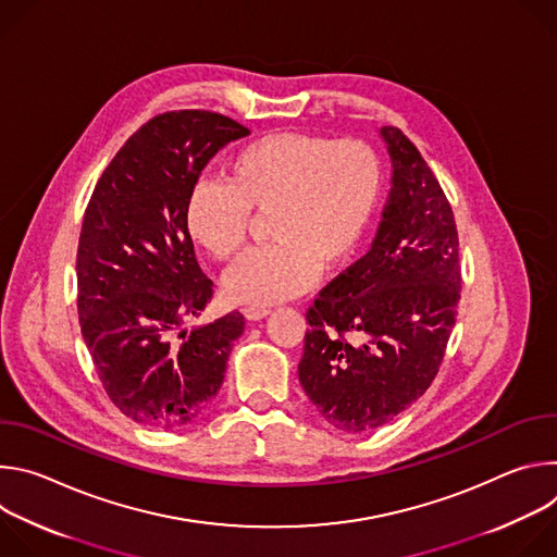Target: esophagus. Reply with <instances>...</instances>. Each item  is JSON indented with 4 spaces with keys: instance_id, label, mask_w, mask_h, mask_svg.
Here are the masks:
<instances>
[{
    "instance_id": "esophagus-1",
    "label": "esophagus",
    "mask_w": 557,
    "mask_h": 557,
    "mask_svg": "<svg viewBox=\"0 0 557 557\" xmlns=\"http://www.w3.org/2000/svg\"><path fill=\"white\" fill-rule=\"evenodd\" d=\"M269 314H271L269 308H256V306L245 308V317H247L249 322H260V320H264V317H269Z\"/></svg>"
}]
</instances>
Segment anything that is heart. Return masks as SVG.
<instances>
[{"label": "heart", "mask_w": 557, "mask_h": 557, "mask_svg": "<svg viewBox=\"0 0 557 557\" xmlns=\"http://www.w3.org/2000/svg\"><path fill=\"white\" fill-rule=\"evenodd\" d=\"M224 181L191 189L185 228L202 251L228 262L247 243L251 213H267L273 245L226 273L224 295L271 306L301 295L322 269L335 271L357 253L379 207L383 172L363 140L277 132L237 149Z\"/></svg>", "instance_id": "heart-1"}]
</instances>
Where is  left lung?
Returning <instances> with one entry per match:
<instances>
[{
	"instance_id": "left-lung-1",
	"label": "left lung",
	"mask_w": 557,
	"mask_h": 557,
	"mask_svg": "<svg viewBox=\"0 0 557 557\" xmlns=\"http://www.w3.org/2000/svg\"><path fill=\"white\" fill-rule=\"evenodd\" d=\"M392 189L372 249L308 308L299 381L344 432H372L432 385L460 299L451 207L399 127H381Z\"/></svg>"
}]
</instances>
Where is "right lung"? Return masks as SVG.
<instances>
[{"label": "right lung", "mask_w": 557, "mask_h": 557, "mask_svg": "<svg viewBox=\"0 0 557 557\" xmlns=\"http://www.w3.org/2000/svg\"><path fill=\"white\" fill-rule=\"evenodd\" d=\"M237 121L178 110L138 127L101 174L76 251L82 335L112 404L132 421L176 430L218 394L243 312L181 331L213 297L185 228L209 158L247 136Z\"/></svg>", "instance_id": "1"}]
</instances>
